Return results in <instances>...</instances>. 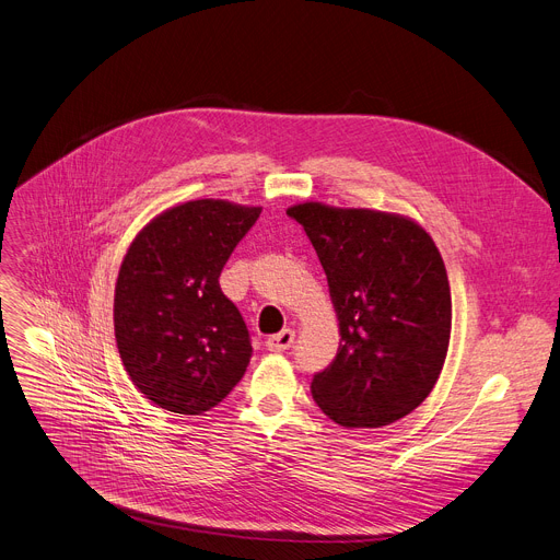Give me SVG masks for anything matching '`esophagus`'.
<instances>
[{"mask_svg":"<svg viewBox=\"0 0 560 560\" xmlns=\"http://www.w3.org/2000/svg\"><path fill=\"white\" fill-rule=\"evenodd\" d=\"M292 341H294V330H292V328H283L281 332L270 335L268 341H266V346H268V350H272V352H281V350H288V348L292 346Z\"/></svg>","mask_w":560,"mask_h":560,"instance_id":"1","label":"esophagus"}]
</instances>
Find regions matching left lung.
<instances>
[{
	"label": "left lung",
	"instance_id": "left-lung-1",
	"mask_svg": "<svg viewBox=\"0 0 560 560\" xmlns=\"http://www.w3.org/2000/svg\"><path fill=\"white\" fill-rule=\"evenodd\" d=\"M288 217L317 249L341 335L311 384L319 409L346 429L409 416L433 390L451 337V288L431 234L409 217L317 200Z\"/></svg>",
	"mask_w": 560,
	"mask_h": 560
}]
</instances>
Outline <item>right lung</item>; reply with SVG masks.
Instances as JSON below:
<instances>
[{
  "label": "right lung",
  "mask_w": 560,
  "mask_h": 560,
  "mask_svg": "<svg viewBox=\"0 0 560 560\" xmlns=\"http://www.w3.org/2000/svg\"><path fill=\"white\" fill-rule=\"evenodd\" d=\"M261 208L198 198L151 219L131 241L114 294L122 366L156 406L200 416L243 377L252 343L219 277Z\"/></svg>",
  "instance_id": "add662e5"
}]
</instances>
